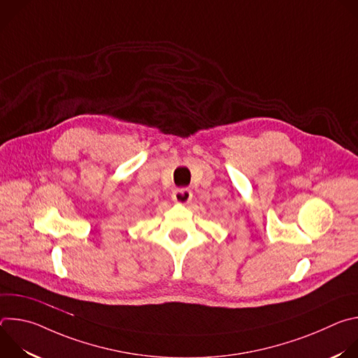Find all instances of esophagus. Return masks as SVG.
Segmentation results:
<instances>
[{
    "label": "esophagus",
    "instance_id": "34e87169",
    "mask_svg": "<svg viewBox=\"0 0 358 358\" xmlns=\"http://www.w3.org/2000/svg\"><path fill=\"white\" fill-rule=\"evenodd\" d=\"M191 198H192V192L188 188H178V189H174L173 192V201L178 203H187L191 201Z\"/></svg>",
    "mask_w": 358,
    "mask_h": 358
}]
</instances>
